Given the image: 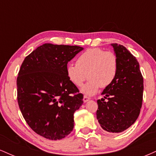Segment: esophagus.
Segmentation results:
<instances>
[{"mask_svg":"<svg viewBox=\"0 0 156 156\" xmlns=\"http://www.w3.org/2000/svg\"><path fill=\"white\" fill-rule=\"evenodd\" d=\"M89 99H90V98H89V97H87V96H83V101L84 103H87V101H89Z\"/></svg>","mask_w":156,"mask_h":156,"instance_id":"1","label":"esophagus"}]
</instances>
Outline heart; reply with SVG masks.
I'll use <instances>...</instances> for the list:
<instances>
[{
    "mask_svg": "<svg viewBox=\"0 0 156 156\" xmlns=\"http://www.w3.org/2000/svg\"><path fill=\"white\" fill-rule=\"evenodd\" d=\"M118 71L117 55L101 48H89L78 57L76 64H69L67 76L76 87H80L87 79L89 81L80 91L87 95H94L101 87H106L115 80Z\"/></svg>",
    "mask_w": 156,
    "mask_h": 156,
    "instance_id": "b5f03b06",
    "label": "heart"
}]
</instances>
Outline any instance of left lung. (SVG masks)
Listing matches in <instances>:
<instances>
[{
    "instance_id": "obj_1",
    "label": "left lung",
    "mask_w": 156,
    "mask_h": 156,
    "mask_svg": "<svg viewBox=\"0 0 156 156\" xmlns=\"http://www.w3.org/2000/svg\"><path fill=\"white\" fill-rule=\"evenodd\" d=\"M118 59L117 75L114 82L98 100L96 115L103 130L120 133L135 122L142 105L143 77L135 56L123 45L111 44Z\"/></svg>"
}]
</instances>
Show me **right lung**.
<instances>
[{"mask_svg":"<svg viewBox=\"0 0 156 156\" xmlns=\"http://www.w3.org/2000/svg\"><path fill=\"white\" fill-rule=\"evenodd\" d=\"M83 50L45 43L26 56L20 69V109L30 128L46 139L59 140L74 128L73 114L83 104V94L69 80L66 68Z\"/></svg>","mask_w":156,"mask_h":156,"instance_id":"obj_1","label":"right lung"}]
</instances>
